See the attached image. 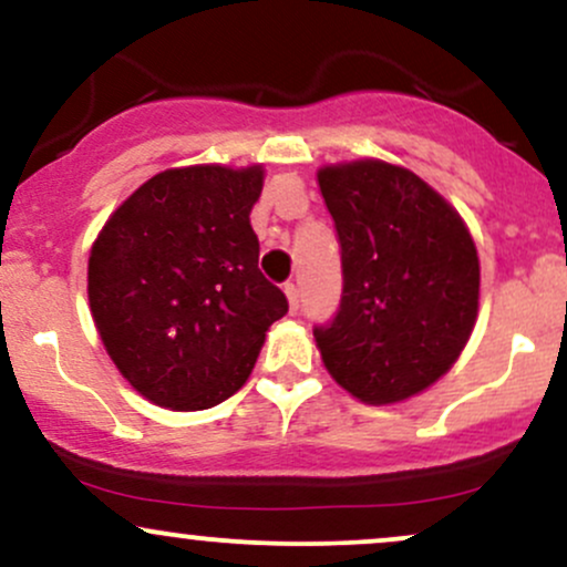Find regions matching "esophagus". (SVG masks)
Listing matches in <instances>:
<instances>
[{
  "label": "esophagus",
  "mask_w": 567,
  "mask_h": 567,
  "mask_svg": "<svg viewBox=\"0 0 567 567\" xmlns=\"http://www.w3.org/2000/svg\"><path fill=\"white\" fill-rule=\"evenodd\" d=\"M285 296H288L290 311H292V315H296V311H298V298H301V292H298V285L296 282L285 285Z\"/></svg>",
  "instance_id": "1"
}]
</instances>
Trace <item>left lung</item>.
Instances as JSON below:
<instances>
[{
  "label": "left lung",
  "mask_w": 567,
  "mask_h": 567,
  "mask_svg": "<svg viewBox=\"0 0 567 567\" xmlns=\"http://www.w3.org/2000/svg\"><path fill=\"white\" fill-rule=\"evenodd\" d=\"M341 245L343 292L317 324L324 368L368 405L424 392L458 360L480 303L466 224L426 181L381 159L317 173Z\"/></svg>",
  "instance_id": "8db88e82"
}]
</instances>
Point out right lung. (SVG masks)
I'll return each instance as SVG.
<instances>
[{
	"label": "right lung",
	"mask_w": 567,
	"mask_h": 567,
	"mask_svg": "<svg viewBox=\"0 0 567 567\" xmlns=\"http://www.w3.org/2000/svg\"><path fill=\"white\" fill-rule=\"evenodd\" d=\"M264 167H175L135 188L90 250L103 347L154 405L205 410L243 389L288 298L258 269Z\"/></svg>",
	"instance_id": "add662e5"
}]
</instances>
